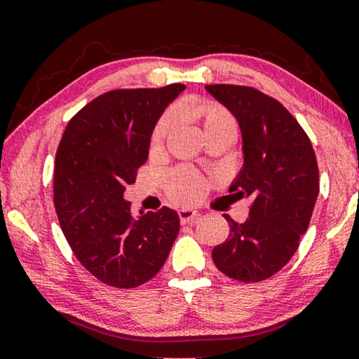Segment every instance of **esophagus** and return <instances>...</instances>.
Returning <instances> with one entry per match:
<instances>
[{
  "mask_svg": "<svg viewBox=\"0 0 359 359\" xmlns=\"http://www.w3.org/2000/svg\"><path fill=\"white\" fill-rule=\"evenodd\" d=\"M178 214H180L181 224H191V222H196V220L199 219V212L194 209H188V208L180 209Z\"/></svg>",
  "mask_w": 359,
  "mask_h": 359,
  "instance_id": "obj_1",
  "label": "esophagus"
}]
</instances>
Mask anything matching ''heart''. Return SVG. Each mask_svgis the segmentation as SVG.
I'll use <instances>...</instances> for the list:
<instances>
[{"label":"heart","instance_id":"1","mask_svg":"<svg viewBox=\"0 0 359 359\" xmlns=\"http://www.w3.org/2000/svg\"><path fill=\"white\" fill-rule=\"evenodd\" d=\"M191 114L203 127L205 137L215 134H232L237 132V121L224 106L217 102H201L191 109ZM175 124L173 112H166L161 116V119L156 122L154 132L150 137V149L156 151L163 147V142ZM170 194L178 201H196L203 193V180L198 175L191 173V171L180 170L170 176L168 180Z\"/></svg>","mask_w":359,"mask_h":359}]
</instances>
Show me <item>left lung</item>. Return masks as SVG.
Wrapping results in <instances>:
<instances>
[{
  "label": "left lung",
  "mask_w": 359,
  "mask_h": 359,
  "mask_svg": "<svg viewBox=\"0 0 359 359\" xmlns=\"http://www.w3.org/2000/svg\"><path fill=\"white\" fill-rule=\"evenodd\" d=\"M205 91L238 122L243 166L230 189L253 199L243 224L225 215L230 235L212 250V259L225 276L263 281L292 258L307 232L318 196L316 154L299 122L273 97L235 85Z\"/></svg>",
  "instance_id": "obj_1"
}]
</instances>
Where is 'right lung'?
I'll return each instance as SVG.
<instances>
[{"label":"right lung","mask_w":359,"mask_h":359,"mask_svg":"<svg viewBox=\"0 0 359 359\" xmlns=\"http://www.w3.org/2000/svg\"><path fill=\"white\" fill-rule=\"evenodd\" d=\"M184 85L116 90L68 122L55 156L53 203L67 242L100 281L132 289L163 266L180 232L178 212L132 214L127 184L149 158L150 137Z\"/></svg>","instance_id":"right-lung-1"}]
</instances>
